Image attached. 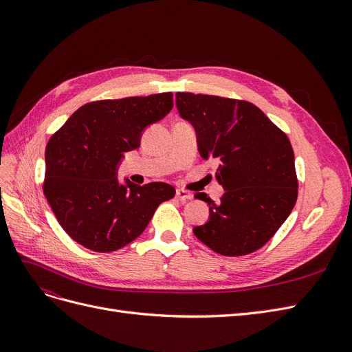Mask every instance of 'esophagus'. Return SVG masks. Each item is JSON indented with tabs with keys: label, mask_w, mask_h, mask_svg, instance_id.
<instances>
[{
	"label": "esophagus",
	"mask_w": 352,
	"mask_h": 352,
	"mask_svg": "<svg viewBox=\"0 0 352 352\" xmlns=\"http://www.w3.org/2000/svg\"><path fill=\"white\" fill-rule=\"evenodd\" d=\"M176 198L180 201H188L192 198V194L188 192V190H185V189H176Z\"/></svg>",
	"instance_id": "34e87169"
}]
</instances>
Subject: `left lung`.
Wrapping results in <instances>:
<instances>
[{"label": "left lung", "mask_w": 352, "mask_h": 352, "mask_svg": "<svg viewBox=\"0 0 352 352\" xmlns=\"http://www.w3.org/2000/svg\"><path fill=\"white\" fill-rule=\"evenodd\" d=\"M182 119L197 131L199 155L219 163L225 189L210 220L194 235L214 252L238 257L260 250L291 214L298 197L295 157L287 136L248 101L190 92L176 94Z\"/></svg>", "instance_id": "obj_1"}]
</instances>
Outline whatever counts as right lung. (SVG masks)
Instances as JSON below:
<instances>
[{
  "label": "right lung",
  "mask_w": 352,
  "mask_h": 352,
  "mask_svg": "<svg viewBox=\"0 0 352 352\" xmlns=\"http://www.w3.org/2000/svg\"><path fill=\"white\" fill-rule=\"evenodd\" d=\"M173 109V94L102 100L82 105L51 136L44 194L67 235L82 247L111 252L135 241L157 207L176 190L117 179L123 154L136 150L146 126Z\"/></svg>",
  "instance_id": "obj_1"
}]
</instances>
